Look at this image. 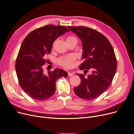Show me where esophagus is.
<instances>
[{"mask_svg":"<svg viewBox=\"0 0 134 134\" xmlns=\"http://www.w3.org/2000/svg\"><path fill=\"white\" fill-rule=\"evenodd\" d=\"M68 76H71L73 75V73H72L71 72H68Z\"/></svg>","mask_w":134,"mask_h":134,"instance_id":"obj_1","label":"esophagus"}]
</instances>
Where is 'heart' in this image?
Wrapping results in <instances>:
<instances>
[{"label": "heart", "instance_id": "b5f03b06", "mask_svg": "<svg viewBox=\"0 0 134 134\" xmlns=\"http://www.w3.org/2000/svg\"><path fill=\"white\" fill-rule=\"evenodd\" d=\"M73 40H76V38L72 36H68L66 38L67 41H71ZM76 58L74 55L71 54L68 56H65L61 58H60L58 60V63L60 65L66 68H70L73 66V62L75 60Z\"/></svg>", "mask_w": 134, "mask_h": 134}]
</instances>
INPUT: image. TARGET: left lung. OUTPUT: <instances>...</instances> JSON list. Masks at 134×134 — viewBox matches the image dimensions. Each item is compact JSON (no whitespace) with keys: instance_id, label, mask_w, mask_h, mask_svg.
Listing matches in <instances>:
<instances>
[{"instance_id":"left-lung-1","label":"left lung","mask_w":134,"mask_h":134,"mask_svg":"<svg viewBox=\"0 0 134 134\" xmlns=\"http://www.w3.org/2000/svg\"><path fill=\"white\" fill-rule=\"evenodd\" d=\"M82 41L83 62L79 66L84 74H77L80 85L74 87L75 94L83 99L92 100L110 86L117 70V59L108 39L98 31L86 26H68ZM90 70L91 74L86 77Z\"/></svg>"}]
</instances>
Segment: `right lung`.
I'll return each instance as SVG.
<instances>
[{
    "label": "right lung",
    "mask_w": 134,
    "mask_h": 134,
    "mask_svg": "<svg viewBox=\"0 0 134 134\" xmlns=\"http://www.w3.org/2000/svg\"><path fill=\"white\" fill-rule=\"evenodd\" d=\"M69 30L61 25H47L28 34L20 46L16 61L18 82L24 92L33 99L43 101L51 98L56 90V81L67 73L60 68L46 74L43 66L58 37Z\"/></svg>",
    "instance_id": "right-lung-1"
}]
</instances>
